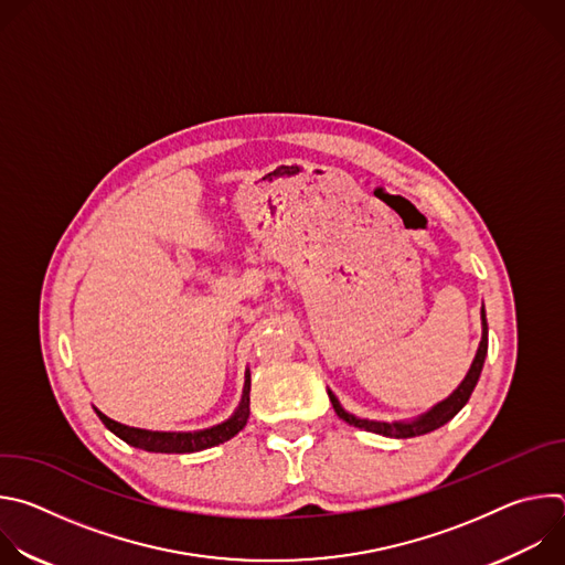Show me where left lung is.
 Returning <instances> with one entry per match:
<instances>
[{"mask_svg":"<svg viewBox=\"0 0 565 565\" xmlns=\"http://www.w3.org/2000/svg\"><path fill=\"white\" fill-rule=\"evenodd\" d=\"M486 355H488V319H486V310H482V340H480V347L476 351V358L471 362V369L469 373L465 375V380L460 382V386L447 397L443 399L440 405H436L431 412H427L425 416L416 418L414 423H373V420H360L351 414H347L342 407L338 397L329 391V397L333 402V409L338 412V416L358 427V429H366V431H373V434H382V436H388V438H414V436H423V434H429L443 425H447L465 405L467 399L480 377V371H482V364H486Z\"/></svg>","mask_w":565,"mask_h":565,"instance_id":"8db88e82","label":"left lung"}]
</instances>
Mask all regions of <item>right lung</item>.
I'll use <instances>...</instances> for the list:
<instances>
[{"label":"right lung","mask_w":565,"mask_h":565,"mask_svg":"<svg viewBox=\"0 0 565 565\" xmlns=\"http://www.w3.org/2000/svg\"><path fill=\"white\" fill-rule=\"evenodd\" d=\"M96 414L109 431H114L120 440H125L131 447L153 451V454H192V451H201V449H207V447H214L218 443L230 440L232 436H236L241 429L246 427L248 416H250V373L246 375L244 397H241V405H238L236 414L230 420H225V423H221L212 429L190 431V434L147 431V429H136V427L120 425V423L107 418L105 414H100L98 409H96Z\"/></svg>","instance_id":"1"}]
</instances>
